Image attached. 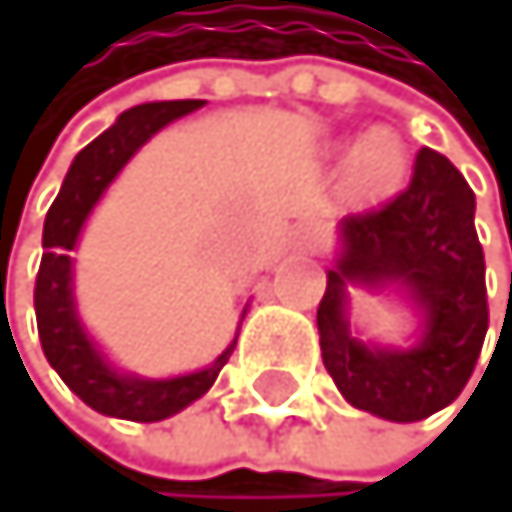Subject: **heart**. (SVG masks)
Returning a JSON list of instances; mask_svg holds the SVG:
<instances>
[{
    "instance_id": "b5f03b06",
    "label": "heart",
    "mask_w": 512,
    "mask_h": 512,
    "mask_svg": "<svg viewBox=\"0 0 512 512\" xmlns=\"http://www.w3.org/2000/svg\"><path fill=\"white\" fill-rule=\"evenodd\" d=\"M407 172V144L388 127L368 131L349 160V182L356 192H385L397 185Z\"/></svg>"
}]
</instances>
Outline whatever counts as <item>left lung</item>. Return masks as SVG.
Wrapping results in <instances>:
<instances>
[{"label":"left lung","instance_id":"obj_1","mask_svg":"<svg viewBox=\"0 0 512 512\" xmlns=\"http://www.w3.org/2000/svg\"><path fill=\"white\" fill-rule=\"evenodd\" d=\"M340 240L317 307L323 365L352 407L394 423L426 420L462 394L487 333L475 192L446 156L423 147L407 189L343 217ZM349 281L404 287L424 314L421 343L410 350L359 344L345 320Z\"/></svg>","mask_w":512,"mask_h":512}]
</instances>
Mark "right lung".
<instances>
[{"label":"right lung","mask_w":512,"mask_h":512,"mask_svg":"<svg viewBox=\"0 0 512 512\" xmlns=\"http://www.w3.org/2000/svg\"><path fill=\"white\" fill-rule=\"evenodd\" d=\"M201 99L185 102H150L137 105L108 127L102 137H95L86 150L76 153V160L60 185V195L47 211L44 221V256L34 282V311H37V333L47 362L57 368L66 388L79 394L92 410L118 420L156 423L166 420L182 407H189L205 394L217 372L227 365L237 340L230 343L208 368L179 378H134L115 372L95 343L82 330L73 301V259L70 250L79 240V230L86 224L89 211L111 179L124 169V163L147 144V140L189 111L201 108Z\"/></svg>","instance_id":"obj_1"}]
</instances>
